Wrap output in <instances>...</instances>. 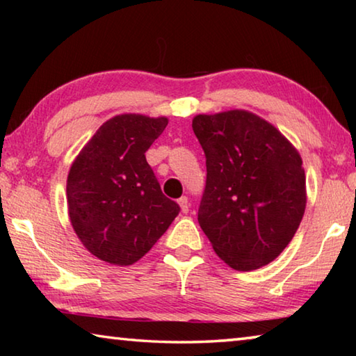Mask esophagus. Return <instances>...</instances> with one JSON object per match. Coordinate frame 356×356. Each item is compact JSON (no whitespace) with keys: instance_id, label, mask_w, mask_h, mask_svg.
<instances>
[{"instance_id":"34e87169","label":"esophagus","mask_w":356,"mask_h":356,"mask_svg":"<svg viewBox=\"0 0 356 356\" xmlns=\"http://www.w3.org/2000/svg\"><path fill=\"white\" fill-rule=\"evenodd\" d=\"M179 206H180V210H182L184 213H186L188 212V209H190V202H188V197L186 196H182V197H179Z\"/></svg>"}]
</instances>
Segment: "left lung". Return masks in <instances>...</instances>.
I'll return each mask as SVG.
<instances>
[{"mask_svg": "<svg viewBox=\"0 0 356 356\" xmlns=\"http://www.w3.org/2000/svg\"><path fill=\"white\" fill-rule=\"evenodd\" d=\"M191 127L207 166L197 221L215 252L238 272L275 261L306 207L298 150L275 125L245 110L197 114Z\"/></svg>", "mask_w": 356, "mask_h": 356, "instance_id": "left-lung-1", "label": "left lung"}]
</instances>
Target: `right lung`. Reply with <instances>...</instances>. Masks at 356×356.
<instances>
[{
    "mask_svg": "<svg viewBox=\"0 0 356 356\" xmlns=\"http://www.w3.org/2000/svg\"><path fill=\"white\" fill-rule=\"evenodd\" d=\"M168 118L119 114L81 149L67 176L72 227L91 254L131 265L152 248L180 207L161 193L146 150Z\"/></svg>",
    "mask_w": 356,
    "mask_h": 356,
    "instance_id": "right-lung-1",
    "label": "right lung"
}]
</instances>
